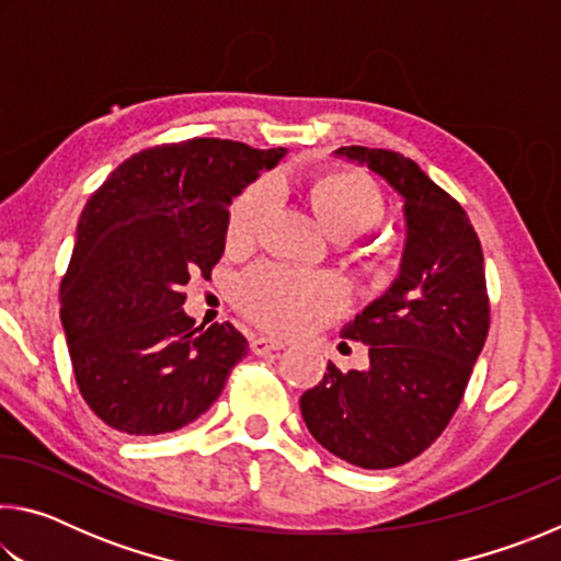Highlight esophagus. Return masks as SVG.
<instances>
[{"instance_id": "obj_1", "label": "esophagus", "mask_w": 561, "mask_h": 561, "mask_svg": "<svg viewBox=\"0 0 561 561\" xmlns=\"http://www.w3.org/2000/svg\"><path fill=\"white\" fill-rule=\"evenodd\" d=\"M250 348H252L257 356H267V354H272V351L284 348V341L272 339V336H252V339H250Z\"/></svg>"}]
</instances>
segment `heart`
<instances>
[{
  "label": "heart",
  "mask_w": 561,
  "mask_h": 561,
  "mask_svg": "<svg viewBox=\"0 0 561 561\" xmlns=\"http://www.w3.org/2000/svg\"><path fill=\"white\" fill-rule=\"evenodd\" d=\"M274 187L257 180L237 197L227 220L232 244H250L262 230L272 210ZM309 203L319 225L329 237H356L383 217V195L371 180L351 170H329L309 183ZM237 307L262 327L291 331L309 324L314 317L329 314L344 304V289L331 277H311L294 270L264 267L244 274L234 291Z\"/></svg>",
  "instance_id": "1"
}]
</instances>
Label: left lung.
Wrapping results in <instances>:
<instances>
[{"label": "left lung", "instance_id": "obj_1", "mask_svg": "<svg viewBox=\"0 0 561 561\" xmlns=\"http://www.w3.org/2000/svg\"><path fill=\"white\" fill-rule=\"evenodd\" d=\"M334 156L401 197L405 240L391 287L341 329L368 346V366L329 364L299 405L329 453L386 470L428 448L462 401L490 329L482 247L462 207L411 158L364 146Z\"/></svg>", "mask_w": 561, "mask_h": 561}]
</instances>
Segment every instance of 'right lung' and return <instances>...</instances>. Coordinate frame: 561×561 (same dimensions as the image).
<instances>
[{
	"mask_svg": "<svg viewBox=\"0 0 561 561\" xmlns=\"http://www.w3.org/2000/svg\"><path fill=\"white\" fill-rule=\"evenodd\" d=\"M287 148L193 138L113 170L83 207L61 282V324L83 401L113 431L160 435L222 393L247 339L230 321L195 327L193 274L220 262L232 197Z\"/></svg>",
	"mask_w": 561,
	"mask_h": 561,
	"instance_id": "right-lung-1",
	"label": "right lung"
}]
</instances>
